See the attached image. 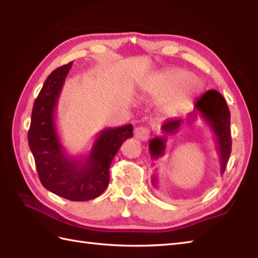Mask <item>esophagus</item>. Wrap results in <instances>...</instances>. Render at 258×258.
I'll list each match as a JSON object with an SVG mask.
<instances>
[{"mask_svg": "<svg viewBox=\"0 0 258 258\" xmlns=\"http://www.w3.org/2000/svg\"><path fill=\"white\" fill-rule=\"evenodd\" d=\"M150 136V131L146 127H135L134 130V138L140 141H146Z\"/></svg>", "mask_w": 258, "mask_h": 258, "instance_id": "34e87169", "label": "esophagus"}]
</instances>
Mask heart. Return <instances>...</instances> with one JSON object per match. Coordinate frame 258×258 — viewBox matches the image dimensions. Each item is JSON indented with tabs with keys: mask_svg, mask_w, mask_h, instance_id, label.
<instances>
[{
	"mask_svg": "<svg viewBox=\"0 0 258 258\" xmlns=\"http://www.w3.org/2000/svg\"><path fill=\"white\" fill-rule=\"evenodd\" d=\"M180 84L182 85L180 86ZM175 87L178 89H175ZM197 87H199L197 83L190 79V74L187 71L175 69L167 71L160 78L153 81L147 86L146 91L153 96L167 95L158 105V111L161 114L169 116V115L176 114L186 105V103L197 92Z\"/></svg>",
	"mask_w": 258,
	"mask_h": 258,
	"instance_id": "heart-1",
	"label": "heart"
}]
</instances>
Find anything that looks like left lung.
Returning a JSON list of instances; mask_svg holds the SVG:
<instances>
[{"instance_id": "8db88e82", "label": "left lung", "mask_w": 258, "mask_h": 258, "mask_svg": "<svg viewBox=\"0 0 258 258\" xmlns=\"http://www.w3.org/2000/svg\"><path fill=\"white\" fill-rule=\"evenodd\" d=\"M194 111L188 114L187 120L194 119L197 114L210 126L212 133L215 136V143L220 155L221 173L225 172L228 157L232 151V135H231V113L225 98L217 91H207L204 95L194 104ZM182 118H169L162 125V135L156 136L150 141L149 149L151 156L154 160L162 157L166 150L167 138L176 134L183 124ZM152 183L156 186V177H152Z\"/></svg>"}]
</instances>
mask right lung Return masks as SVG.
Returning a JSON list of instances; mask_svg holds the SVG:
<instances>
[{
	"label": "right lung",
	"instance_id": "add662e5",
	"mask_svg": "<svg viewBox=\"0 0 258 258\" xmlns=\"http://www.w3.org/2000/svg\"><path fill=\"white\" fill-rule=\"evenodd\" d=\"M72 63L53 71L43 84L32 109L27 140L42 185L63 199L83 202L100 196L107 187L113 157L123 142L133 136V125L104 128L86 156L67 154L57 133L55 115Z\"/></svg>",
	"mask_w": 258,
	"mask_h": 258
}]
</instances>
